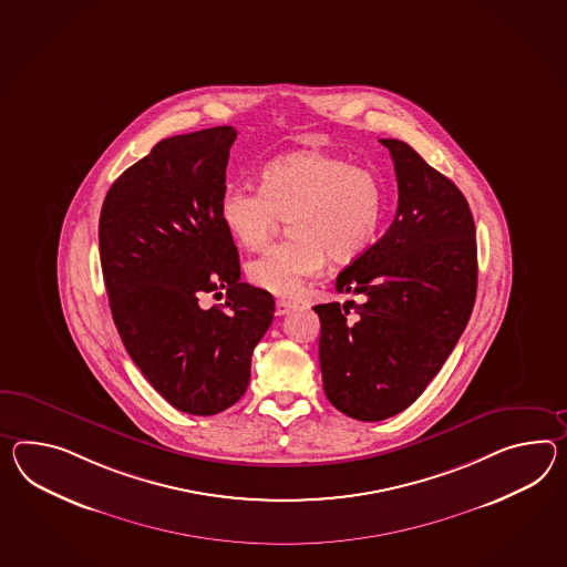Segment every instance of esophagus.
Instances as JSON below:
<instances>
[{
  "label": "esophagus",
  "instance_id": "1",
  "mask_svg": "<svg viewBox=\"0 0 567 567\" xmlns=\"http://www.w3.org/2000/svg\"><path fill=\"white\" fill-rule=\"evenodd\" d=\"M292 307H295V305L290 303V301H277L278 318H280V316H287Z\"/></svg>",
  "mask_w": 567,
  "mask_h": 567
}]
</instances>
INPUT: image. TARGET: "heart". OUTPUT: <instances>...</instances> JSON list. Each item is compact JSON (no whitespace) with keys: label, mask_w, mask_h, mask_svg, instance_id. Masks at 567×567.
I'll return each instance as SVG.
<instances>
[{"label":"heart","mask_w":567,"mask_h":567,"mask_svg":"<svg viewBox=\"0 0 567 567\" xmlns=\"http://www.w3.org/2000/svg\"><path fill=\"white\" fill-rule=\"evenodd\" d=\"M385 193L377 174L323 152L289 153L260 169V188L229 186L219 200L225 231L244 249H260L287 219V241L246 266L248 280L295 297L326 264H350L371 248L383 223Z\"/></svg>","instance_id":"obj_1"}]
</instances>
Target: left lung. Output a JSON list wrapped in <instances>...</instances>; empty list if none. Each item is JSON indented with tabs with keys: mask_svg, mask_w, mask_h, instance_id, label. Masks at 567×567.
I'll return each instance as SVG.
<instances>
[{
	"mask_svg": "<svg viewBox=\"0 0 567 567\" xmlns=\"http://www.w3.org/2000/svg\"><path fill=\"white\" fill-rule=\"evenodd\" d=\"M381 143L398 176L395 219L336 278L338 292L362 301L313 307L323 391L336 410L362 422L400 414L422 395L465 330L477 292L465 196L408 143Z\"/></svg>",
	"mask_w": 567,
	"mask_h": 567,
	"instance_id": "obj_1",
	"label": "left lung"
}]
</instances>
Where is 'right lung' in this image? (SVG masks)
<instances>
[{
    "instance_id": "1",
    "label": "right lung",
    "mask_w": 567,
    "mask_h": 567,
    "mask_svg": "<svg viewBox=\"0 0 567 567\" xmlns=\"http://www.w3.org/2000/svg\"><path fill=\"white\" fill-rule=\"evenodd\" d=\"M234 126L164 138L104 198L97 239L112 319L128 357L176 410L219 414L249 383L275 318L268 290L239 282L219 219ZM226 295L210 310L203 293Z\"/></svg>"
}]
</instances>
